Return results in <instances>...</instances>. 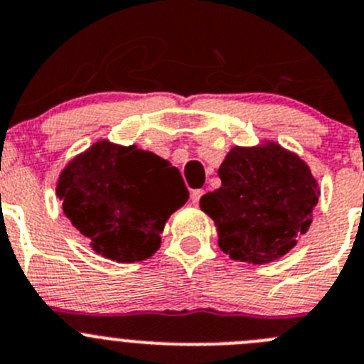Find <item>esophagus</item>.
I'll list each match as a JSON object with an SVG mask.
<instances>
[{"label":"esophagus","instance_id":"obj_1","mask_svg":"<svg viewBox=\"0 0 364 364\" xmlns=\"http://www.w3.org/2000/svg\"><path fill=\"white\" fill-rule=\"evenodd\" d=\"M203 193H205V190H193L192 193H190V199H192V203L193 205H199V199L203 198Z\"/></svg>","mask_w":364,"mask_h":364}]
</instances>
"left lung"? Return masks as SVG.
<instances>
[{
	"instance_id": "1",
	"label": "left lung",
	"mask_w": 364,
	"mask_h": 364,
	"mask_svg": "<svg viewBox=\"0 0 364 364\" xmlns=\"http://www.w3.org/2000/svg\"><path fill=\"white\" fill-rule=\"evenodd\" d=\"M219 178L223 185L199 206L215 223L219 247L230 259L273 262L307 233L320 188L300 156L271 141L233 147Z\"/></svg>"
}]
</instances>
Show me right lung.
Returning <instances> with one entry per match:
<instances>
[{
    "label": "right lung",
    "instance_id": "add662e5",
    "mask_svg": "<svg viewBox=\"0 0 364 364\" xmlns=\"http://www.w3.org/2000/svg\"><path fill=\"white\" fill-rule=\"evenodd\" d=\"M57 196L93 251L127 264L158 251L166 219L188 201L181 174L166 159L107 140L68 163Z\"/></svg>",
    "mask_w": 364,
    "mask_h": 364
}]
</instances>
